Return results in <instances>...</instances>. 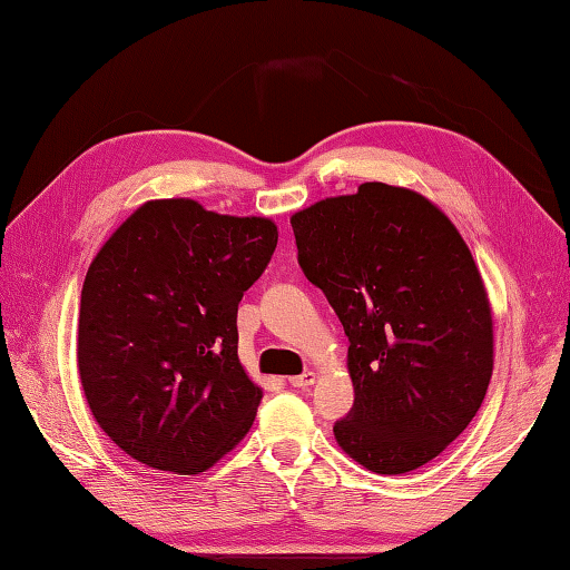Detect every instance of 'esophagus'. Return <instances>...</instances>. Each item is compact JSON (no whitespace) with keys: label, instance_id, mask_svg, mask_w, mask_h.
Segmentation results:
<instances>
[{"label":"esophagus","instance_id":"1","mask_svg":"<svg viewBox=\"0 0 570 570\" xmlns=\"http://www.w3.org/2000/svg\"><path fill=\"white\" fill-rule=\"evenodd\" d=\"M287 381H289V386H293V389H307V386H312V383L317 381V374H315V371H305V374L289 376Z\"/></svg>","mask_w":570,"mask_h":570}]
</instances>
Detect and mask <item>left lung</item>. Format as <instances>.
I'll list each match as a JSON object with an SVG mask.
<instances>
[{
  "instance_id": "1",
  "label": "left lung",
  "mask_w": 570,
  "mask_h": 570,
  "mask_svg": "<svg viewBox=\"0 0 570 570\" xmlns=\"http://www.w3.org/2000/svg\"><path fill=\"white\" fill-rule=\"evenodd\" d=\"M297 261L350 336L340 448L376 474L438 458L480 411L492 307L468 243L423 194L366 181L289 218Z\"/></svg>"
}]
</instances>
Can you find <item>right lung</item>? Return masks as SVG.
<instances>
[{
  "mask_svg": "<svg viewBox=\"0 0 570 570\" xmlns=\"http://www.w3.org/2000/svg\"><path fill=\"white\" fill-rule=\"evenodd\" d=\"M277 226L194 199L147 202L92 258L78 374L96 423L137 462L199 474L250 431L263 391L238 362V302Z\"/></svg>",
  "mask_w": 570,
  "mask_h": 570,
  "instance_id": "right-lung-1",
  "label": "right lung"
}]
</instances>
